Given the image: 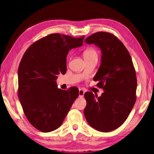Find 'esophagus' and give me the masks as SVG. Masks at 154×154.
I'll list each match as a JSON object with an SVG mask.
<instances>
[{
	"mask_svg": "<svg viewBox=\"0 0 154 154\" xmlns=\"http://www.w3.org/2000/svg\"><path fill=\"white\" fill-rule=\"evenodd\" d=\"M84 93H85V92L82 89H79V97L80 98L83 97V96H84Z\"/></svg>",
	"mask_w": 154,
	"mask_h": 154,
	"instance_id": "1",
	"label": "esophagus"
}]
</instances>
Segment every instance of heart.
Here are the masks:
<instances>
[{
	"label": "heart",
	"mask_w": 154,
	"mask_h": 154,
	"mask_svg": "<svg viewBox=\"0 0 154 154\" xmlns=\"http://www.w3.org/2000/svg\"><path fill=\"white\" fill-rule=\"evenodd\" d=\"M85 61L92 60H98V51L94 48H89L86 49L83 53Z\"/></svg>",
	"instance_id": "1"
}]
</instances>
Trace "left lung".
Instances as JSON below:
<instances>
[{
    "label": "left lung",
    "instance_id": "1",
    "mask_svg": "<svg viewBox=\"0 0 154 154\" xmlns=\"http://www.w3.org/2000/svg\"><path fill=\"white\" fill-rule=\"evenodd\" d=\"M85 42L94 43L102 51L101 64L93 79L105 91L100 97L85 93V118L98 131H112L126 120L136 102V72L128 49L113 34L94 33Z\"/></svg>",
    "mask_w": 154,
    "mask_h": 154
}]
</instances>
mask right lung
<instances>
[{"label": "right lung", "instance_id": "1", "mask_svg": "<svg viewBox=\"0 0 154 154\" xmlns=\"http://www.w3.org/2000/svg\"><path fill=\"white\" fill-rule=\"evenodd\" d=\"M85 36L50 34L33 43L23 55L18 68V98L28 122L43 132L61 126L79 89L58 88L57 75L66 71L70 49L82 45Z\"/></svg>", "mask_w": 154, "mask_h": 154}]
</instances>
